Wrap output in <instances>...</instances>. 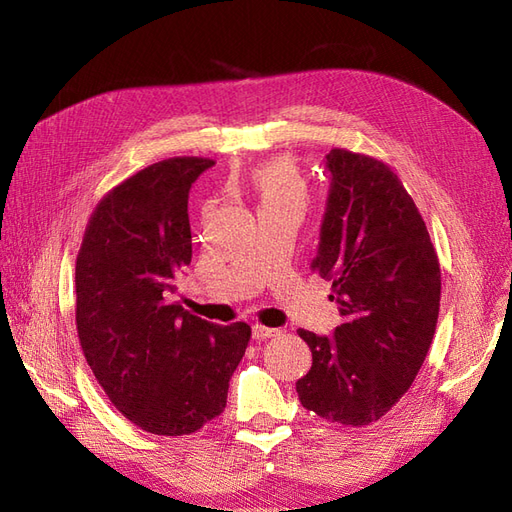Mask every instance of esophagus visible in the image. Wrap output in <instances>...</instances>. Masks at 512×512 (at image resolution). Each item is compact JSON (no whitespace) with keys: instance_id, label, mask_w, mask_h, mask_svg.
<instances>
[{"instance_id":"34e87169","label":"esophagus","mask_w":512,"mask_h":512,"mask_svg":"<svg viewBox=\"0 0 512 512\" xmlns=\"http://www.w3.org/2000/svg\"><path fill=\"white\" fill-rule=\"evenodd\" d=\"M275 335H280V329H269V327H260V324H256V327L252 329V337L254 339H269V337H275Z\"/></svg>"}]
</instances>
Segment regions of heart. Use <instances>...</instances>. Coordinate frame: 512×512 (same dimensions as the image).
Instances as JSON below:
<instances>
[{
  "mask_svg": "<svg viewBox=\"0 0 512 512\" xmlns=\"http://www.w3.org/2000/svg\"><path fill=\"white\" fill-rule=\"evenodd\" d=\"M252 190L258 211L303 213L309 200L307 181L290 160L280 158L252 170Z\"/></svg>",
  "mask_w": 512,
  "mask_h": 512,
  "instance_id": "b5f03b06",
  "label": "heart"
}]
</instances>
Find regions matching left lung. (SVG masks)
<instances>
[{"instance_id": "left-lung-1", "label": "left lung", "mask_w": 512, "mask_h": 512, "mask_svg": "<svg viewBox=\"0 0 512 512\" xmlns=\"http://www.w3.org/2000/svg\"><path fill=\"white\" fill-rule=\"evenodd\" d=\"M331 188L312 269L333 282L344 322L333 335L299 329L312 369L303 408L342 425L389 412L421 369L440 312V262L414 200L380 160L327 153Z\"/></svg>"}]
</instances>
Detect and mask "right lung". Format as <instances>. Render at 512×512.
<instances>
[{
	"mask_svg": "<svg viewBox=\"0 0 512 512\" xmlns=\"http://www.w3.org/2000/svg\"><path fill=\"white\" fill-rule=\"evenodd\" d=\"M215 162L168 158L108 192L76 256V329L113 406L158 436L198 431L224 412L252 329L190 314L177 277L192 260L188 194Z\"/></svg>",
	"mask_w": 512,
	"mask_h": 512,
	"instance_id": "1",
	"label": "right lung"
}]
</instances>
